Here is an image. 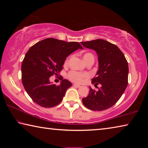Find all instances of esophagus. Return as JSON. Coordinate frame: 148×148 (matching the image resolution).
Segmentation results:
<instances>
[{
  "label": "esophagus",
  "mask_w": 148,
  "mask_h": 148,
  "mask_svg": "<svg viewBox=\"0 0 148 148\" xmlns=\"http://www.w3.org/2000/svg\"><path fill=\"white\" fill-rule=\"evenodd\" d=\"M73 86L75 87H80V85L79 84H74Z\"/></svg>",
  "instance_id": "1"
}]
</instances>
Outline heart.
<instances>
[{
  "instance_id": "1",
  "label": "heart",
  "mask_w": 148,
  "mask_h": 148,
  "mask_svg": "<svg viewBox=\"0 0 148 148\" xmlns=\"http://www.w3.org/2000/svg\"><path fill=\"white\" fill-rule=\"evenodd\" d=\"M83 59L85 61V62H88L91 59H94L93 56L91 53H86L84 54L83 56ZM69 59H66V61H65V64L68 63ZM89 77V75L88 74H82L79 73V72L77 71H71L68 74V77L71 80V81L76 82V83H82V82H84V80L87 78V77Z\"/></svg>"
}]
</instances>
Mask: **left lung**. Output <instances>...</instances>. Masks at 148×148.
Wrapping results in <instances>:
<instances>
[{
	"label": "left lung",
	"instance_id": "8db88e82",
	"mask_svg": "<svg viewBox=\"0 0 148 148\" xmlns=\"http://www.w3.org/2000/svg\"><path fill=\"white\" fill-rule=\"evenodd\" d=\"M84 47L94 49L98 55L99 70L92 79L97 91L89 89V93L82 99L84 106L93 111H102L118 101L128 84L129 66L124 54L115 44L102 39L82 42Z\"/></svg>",
	"mask_w": 148,
	"mask_h": 148
}]
</instances>
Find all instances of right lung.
Segmentation results:
<instances>
[{
    "mask_svg": "<svg viewBox=\"0 0 148 148\" xmlns=\"http://www.w3.org/2000/svg\"><path fill=\"white\" fill-rule=\"evenodd\" d=\"M83 49L77 42H66L49 38L32 46L27 52L21 64V80L32 101L44 108H51L62 101L66 90L72 86L61 77V84H52L49 77L58 76L70 54Z\"/></svg>",
    "mask_w": 148,
    "mask_h": 148,
    "instance_id": "1",
    "label": "right lung"
}]
</instances>
